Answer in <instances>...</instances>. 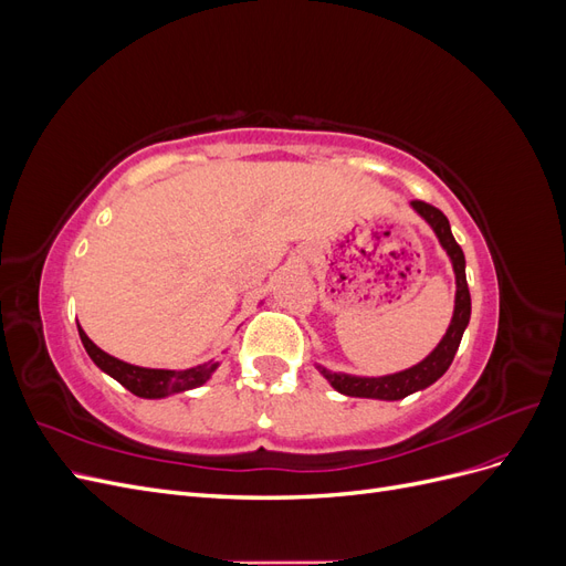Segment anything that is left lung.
I'll use <instances>...</instances> for the list:
<instances>
[{
    "mask_svg": "<svg viewBox=\"0 0 566 566\" xmlns=\"http://www.w3.org/2000/svg\"><path fill=\"white\" fill-rule=\"evenodd\" d=\"M413 210L432 227L437 233L441 248L447 250L453 264L455 273V306H453V318L447 335L441 337L434 352L422 358L420 364L413 368H406L401 373L394 375H382V378H358V375H347V373H333L323 366H316L321 375L328 380L339 394H347V397H361V399H382V401H399L408 394L420 391L424 387H430L437 382L443 373L449 370L453 356L460 347L462 333H465L468 323H470V312H472V302H470V287L465 279V254H462L460 245L455 243V238L451 233V224L447 214L437 210L434 205H427L422 200H413Z\"/></svg>",
    "mask_w": 566,
    "mask_h": 566,
    "instance_id": "obj_1",
    "label": "left lung"
}]
</instances>
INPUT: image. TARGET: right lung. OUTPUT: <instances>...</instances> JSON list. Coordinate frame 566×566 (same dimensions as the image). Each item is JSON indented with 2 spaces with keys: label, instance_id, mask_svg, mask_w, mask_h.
Returning a JSON list of instances; mask_svg holds the SVG:
<instances>
[{
  "label": "right lung",
  "instance_id": "right-lung-1",
  "mask_svg": "<svg viewBox=\"0 0 566 566\" xmlns=\"http://www.w3.org/2000/svg\"><path fill=\"white\" fill-rule=\"evenodd\" d=\"M80 339L84 349H87L92 361L108 373L113 380H117L125 389L142 399H163L169 397V394H179L186 389H196L210 380V375L217 370V361L200 364L196 368H186V370H165V368H142V366H132L127 361H119V358L106 354L104 349H98L94 342L87 337L80 325Z\"/></svg>",
  "mask_w": 566,
  "mask_h": 566
}]
</instances>
